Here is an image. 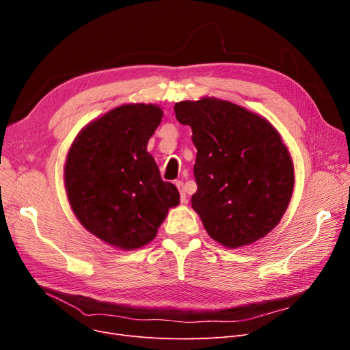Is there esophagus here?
I'll return each instance as SVG.
<instances>
[{
  "mask_svg": "<svg viewBox=\"0 0 350 350\" xmlns=\"http://www.w3.org/2000/svg\"><path fill=\"white\" fill-rule=\"evenodd\" d=\"M176 187L180 191V201L183 204L187 203V194H186V187H185V183H183L181 180H177L176 181Z\"/></svg>",
  "mask_w": 350,
  "mask_h": 350,
  "instance_id": "34e87169",
  "label": "esophagus"
}]
</instances>
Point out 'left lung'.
Here are the masks:
<instances>
[{
	"mask_svg": "<svg viewBox=\"0 0 350 350\" xmlns=\"http://www.w3.org/2000/svg\"><path fill=\"white\" fill-rule=\"evenodd\" d=\"M197 147L191 197L208 235L230 248L265 237L293 190V165L278 132L261 116L227 100L203 98L174 105Z\"/></svg>",
	"mask_w": 350,
	"mask_h": 350,
	"instance_id": "1",
	"label": "left lung"
}]
</instances>
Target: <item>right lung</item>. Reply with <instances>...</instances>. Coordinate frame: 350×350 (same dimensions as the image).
<instances>
[{
  "mask_svg": "<svg viewBox=\"0 0 350 350\" xmlns=\"http://www.w3.org/2000/svg\"><path fill=\"white\" fill-rule=\"evenodd\" d=\"M163 112L154 105H123L88 124L65 165L70 207L81 224L120 250L150 243L180 194L163 181L147 142Z\"/></svg>",
  "mask_w": 350,
  "mask_h": 350,
  "instance_id": "add662e5",
  "label": "right lung"
}]
</instances>
